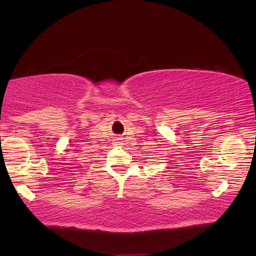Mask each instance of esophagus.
Masks as SVG:
<instances>
[{
    "label": "esophagus",
    "instance_id": "1",
    "mask_svg": "<svg viewBox=\"0 0 256 256\" xmlns=\"http://www.w3.org/2000/svg\"><path fill=\"white\" fill-rule=\"evenodd\" d=\"M115 143H116V146H122V142L120 141H116Z\"/></svg>",
    "mask_w": 256,
    "mask_h": 256
}]
</instances>
